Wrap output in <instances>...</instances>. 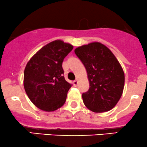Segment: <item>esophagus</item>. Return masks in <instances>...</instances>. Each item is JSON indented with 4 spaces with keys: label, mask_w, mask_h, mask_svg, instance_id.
Masks as SVG:
<instances>
[{
    "label": "esophagus",
    "mask_w": 147,
    "mask_h": 147,
    "mask_svg": "<svg viewBox=\"0 0 147 147\" xmlns=\"http://www.w3.org/2000/svg\"><path fill=\"white\" fill-rule=\"evenodd\" d=\"M73 84H74V85H75V86H77V85H78V80H75V81H73Z\"/></svg>",
    "instance_id": "1"
}]
</instances>
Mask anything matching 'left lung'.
Here are the masks:
<instances>
[{"label": "left lung", "mask_w": 147, "mask_h": 147, "mask_svg": "<svg viewBox=\"0 0 147 147\" xmlns=\"http://www.w3.org/2000/svg\"><path fill=\"white\" fill-rule=\"evenodd\" d=\"M75 53L84 64L89 82V89L82 94L88 109L103 113L115 106L125 84V74L111 51L99 42L77 48Z\"/></svg>", "instance_id": "8db88e82"}]
</instances>
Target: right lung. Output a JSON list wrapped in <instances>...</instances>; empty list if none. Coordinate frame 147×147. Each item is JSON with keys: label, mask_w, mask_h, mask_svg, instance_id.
I'll list each match as a JSON object with an SVG mask.
<instances>
[{"label": "right lung", "mask_w": 147, "mask_h": 147, "mask_svg": "<svg viewBox=\"0 0 147 147\" xmlns=\"http://www.w3.org/2000/svg\"><path fill=\"white\" fill-rule=\"evenodd\" d=\"M73 46L55 40L41 48L27 63L24 87L30 101L41 110L54 111L65 103L72 84L63 76L62 63Z\"/></svg>", "instance_id": "right-lung-1"}]
</instances>
